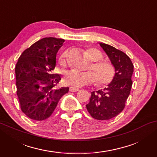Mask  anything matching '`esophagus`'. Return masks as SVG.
I'll list each match as a JSON object with an SVG mask.
<instances>
[{
    "label": "esophagus",
    "mask_w": 157,
    "mask_h": 157,
    "mask_svg": "<svg viewBox=\"0 0 157 157\" xmlns=\"http://www.w3.org/2000/svg\"><path fill=\"white\" fill-rule=\"evenodd\" d=\"M69 90L71 92H77L78 91H79V89L78 88H76V87H70L69 88Z\"/></svg>",
    "instance_id": "obj_1"
}]
</instances>
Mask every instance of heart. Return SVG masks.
Listing matches in <instances>:
<instances>
[{
  "label": "heart",
  "mask_w": 157,
  "mask_h": 157,
  "mask_svg": "<svg viewBox=\"0 0 157 157\" xmlns=\"http://www.w3.org/2000/svg\"><path fill=\"white\" fill-rule=\"evenodd\" d=\"M89 58L94 63L90 66L93 71H80L76 69H71L65 74L63 81L66 84L74 86H83L96 83L97 79L101 85L108 84L112 81L114 76L115 71L113 66L107 61H103V54L99 50L95 48H89L87 50ZM68 51H65L59 57V62L61 65L65 66L67 63Z\"/></svg>",
  "instance_id": "1"
}]
</instances>
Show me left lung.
Wrapping results in <instances>:
<instances>
[{
    "instance_id": "1",
    "label": "left lung",
    "mask_w": 157,
    "mask_h": 157,
    "mask_svg": "<svg viewBox=\"0 0 157 157\" xmlns=\"http://www.w3.org/2000/svg\"><path fill=\"white\" fill-rule=\"evenodd\" d=\"M115 68L114 76L108 87L91 92L86 109L94 119L109 120L123 111L129 96L134 72L130 58L110 45L99 43Z\"/></svg>"
}]
</instances>
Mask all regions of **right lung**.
<instances>
[{
	"instance_id": "right-lung-1",
	"label": "right lung",
	"mask_w": 157,
	"mask_h": 157,
	"mask_svg": "<svg viewBox=\"0 0 157 157\" xmlns=\"http://www.w3.org/2000/svg\"><path fill=\"white\" fill-rule=\"evenodd\" d=\"M64 39L44 38L22 53L16 66L17 96L21 109L30 119L43 121L55 110L68 87L56 89L61 80L53 74L56 58Z\"/></svg>"
}]
</instances>
